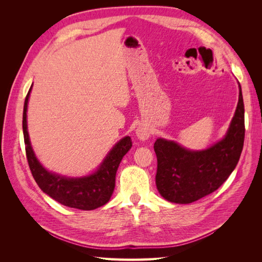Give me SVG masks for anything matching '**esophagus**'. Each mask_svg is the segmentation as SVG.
Masks as SVG:
<instances>
[{
  "mask_svg": "<svg viewBox=\"0 0 262 262\" xmlns=\"http://www.w3.org/2000/svg\"><path fill=\"white\" fill-rule=\"evenodd\" d=\"M137 136L140 140L144 141V140H147L148 137H149V130L146 128V126H143V125H140L139 128L137 129Z\"/></svg>",
  "mask_w": 262,
  "mask_h": 262,
  "instance_id": "1",
  "label": "esophagus"
}]
</instances>
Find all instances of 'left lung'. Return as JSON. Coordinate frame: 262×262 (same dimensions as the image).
Listing matches in <instances>:
<instances>
[{"mask_svg":"<svg viewBox=\"0 0 262 262\" xmlns=\"http://www.w3.org/2000/svg\"><path fill=\"white\" fill-rule=\"evenodd\" d=\"M245 108L239 98L226 136L203 150H190L173 141L157 139L156 187L169 202L191 203L217 190L235 169L244 146Z\"/></svg>","mask_w":262,"mask_h":262,"instance_id":"obj_1","label":"left lung"}]
</instances>
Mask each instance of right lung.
<instances>
[{
    "label": "right lung",
    "mask_w": 262,
    "mask_h": 262,
    "mask_svg": "<svg viewBox=\"0 0 262 262\" xmlns=\"http://www.w3.org/2000/svg\"><path fill=\"white\" fill-rule=\"evenodd\" d=\"M30 90L25 98L23 113V132L26 145V156L33 177L45 193L69 208L90 211L106 204L116 185V172L122 157L132 146L130 137L121 139L110 150L99 168L90 176L68 178L47 170L39 163L30 145L27 131V105Z\"/></svg>",
    "instance_id": "obj_1"
}]
</instances>
